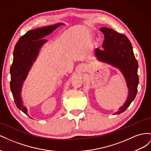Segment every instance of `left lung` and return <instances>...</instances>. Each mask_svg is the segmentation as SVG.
Here are the masks:
<instances>
[{
    "label": "left lung",
    "mask_w": 151,
    "mask_h": 151,
    "mask_svg": "<svg viewBox=\"0 0 151 151\" xmlns=\"http://www.w3.org/2000/svg\"><path fill=\"white\" fill-rule=\"evenodd\" d=\"M99 30L104 35L102 45L103 49L96 48V57L99 60L119 68L124 76L129 88L127 101L119 110L115 113V115H118L126 110L136 96L139 84L138 62L134 54L132 44L125 35L105 27Z\"/></svg>",
    "instance_id": "8db88e82"
}]
</instances>
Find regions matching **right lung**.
<instances>
[{
  "label": "right lung",
  "mask_w": 151,
  "mask_h": 151,
  "mask_svg": "<svg viewBox=\"0 0 151 151\" xmlns=\"http://www.w3.org/2000/svg\"><path fill=\"white\" fill-rule=\"evenodd\" d=\"M63 24L58 23L30 30L21 36L15 46L12 64L10 68L11 90L16 106L28 116V110L23 105L21 98L22 84L37 57L40 48L47 42L43 38Z\"/></svg>",
  "instance_id": "obj_1"
}]
</instances>
